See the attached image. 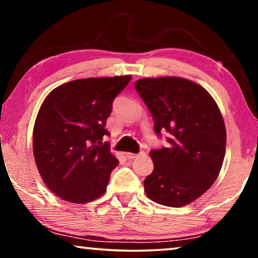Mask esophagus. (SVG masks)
I'll use <instances>...</instances> for the list:
<instances>
[{
    "label": "esophagus",
    "instance_id": "1",
    "mask_svg": "<svg viewBox=\"0 0 258 258\" xmlns=\"http://www.w3.org/2000/svg\"><path fill=\"white\" fill-rule=\"evenodd\" d=\"M126 157H127L130 160H132V159H136L139 157V154H136V153H131V152H128V153H126Z\"/></svg>",
    "mask_w": 258,
    "mask_h": 258
}]
</instances>
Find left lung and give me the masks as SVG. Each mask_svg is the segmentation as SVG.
I'll return each instance as SVG.
<instances>
[{"instance_id":"1","label":"left lung","mask_w":258,"mask_h":258,"mask_svg":"<svg viewBox=\"0 0 258 258\" xmlns=\"http://www.w3.org/2000/svg\"><path fill=\"white\" fill-rule=\"evenodd\" d=\"M154 120L157 134L168 132V147L150 152L154 169L144 181L152 201L183 207L212 187L222 168L227 133L210 93L181 77L143 78L134 83Z\"/></svg>"}]
</instances>
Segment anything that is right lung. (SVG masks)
Here are the masks:
<instances>
[{"label": "right lung", "mask_w": 258, "mask_h": 258, "mask_svg": "<svg viewBox=\"0 0 258 258\" xmlns=\"http://www.w3.org/2000/svg\"><path fill=\"white\" fill-rule=\"evenodd\" d=\"M132 76L84 78L57 86L43 101L32 132L36 166L61 200L88 203L106 190L118 159L103 144L112 101Z\"/></svg>", "instance_id": "obj_1"}]
</instances>
